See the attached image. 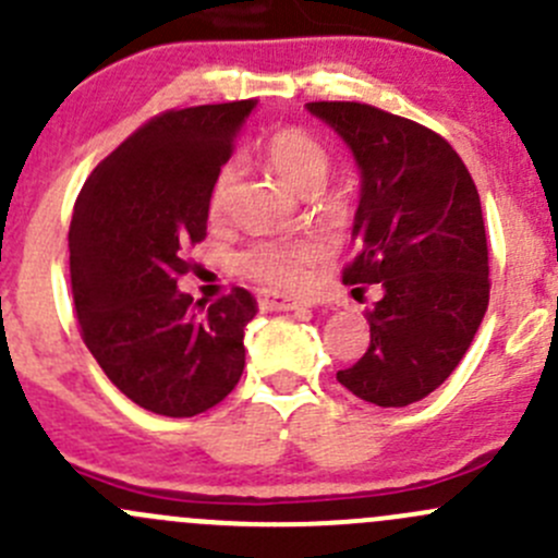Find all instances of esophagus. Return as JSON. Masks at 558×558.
<instances>
[{"instance_id":"esophagus-1","label":"esophagus","mask_w":558,"mask_h":558,"mask_svg":"<svg viewBox=\"0 0 558 558\" xmlns=\"http://www.w3.org/2000/svg\"><path fill=\"white\" fill-rule=\"evenodd\" d=\"M258 302H262L264 311H300V307H305L302 302L289 300V296H280V294H262L258 296Z\"/></svg>"}]
</instances>
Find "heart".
Here are the masks:
<instances>
[{
  "mask_svg": "<svg viewBox=\"0 0 558 558\" xmlns=\"http://www.w3.org/2000/svg\"><path fill=\"white\" fill-rule=\"evenodd\" d=\"M264 159L286 183L300 194H318L331 174V154L315 134L300 126H286L269 134L264 143ZM238 170L223 165L216 172L207 194V213L213 221L227 216L232 202ZM320 245L302 234H264L234 253V269L251 283L278 294H296L311 283Z\"/></svg>",
  "mask_w": 558,
  "mask_h": 558,
  "instance_id": "obj_1",
  "label": "heart"
}]
</instances>
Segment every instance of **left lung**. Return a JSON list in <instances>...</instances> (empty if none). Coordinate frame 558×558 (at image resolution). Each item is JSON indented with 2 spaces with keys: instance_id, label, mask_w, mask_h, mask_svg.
<instances>
[{
  "instance_id": "8db88e82",
  "label": "left lung",
  "mask_w": 558,
  "mask_h": 558,
  "mask_svg": "<svg viewBox=\"0 0 558 558\" xmlns=\"http://www.w3.org/2000/svg\"><path fill=\"white\" fill-rule=\"evenodd\" d=\"M362 170L342 283H378L369 345L337 380L364 402L404 408L459 367L488 307V245L475 180L446 137L362 102H311Z\"/></svg>"
}]
</instances>
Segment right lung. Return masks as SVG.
I'll use <instances>...</instances> for the list:
<instances>
[{"mask_svg":"<svg viewBox=\"0 0 558 558\" xmlns=\"http://www.w3.org/2000/svg\"><path fill=\"white\" fill-rule=\"evenodd\" d=\"M253 99L183 107L129 134L77 194L70 278L81 337L110 384L156 415L191 418L232 393L256 300L232 289L205 311L178 291L207 234V194Z\"/></svg>","mask_w":558,"mask_h":558,"instance_id":"right-lung-1","label":"right lung"}]
</instances>
